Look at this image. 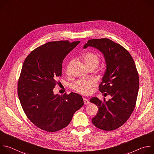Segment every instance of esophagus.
<instances>
[{
    "label": "esophagus",
    "instance_id": "obj_1",
    "mask_svg": "<svg viewBox=\"0 0 154 154\" xmlns=\"http://www.w3.org/2000/svg\"><path fill=\"white\" fill-rule=\"evenodd\" d=\"M83 101H84L85 105H88V104L90 103V101L88 100L87 99H86V98H83Z\"/></svg>",
    "mask_w": 154,
    "mask_h": 154
}]
</instances>
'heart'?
Wrapping results in <instances>:
<instances>
[{
    "instance_id": "b5f03b06",
    "label": "heart",
    "mask_w": 154,
    "mask_h": 154,
    "mask_svg": "<svg viewBox=\"0 0 154 154\" xmlns=\"http://www.w3.org/2000/svg\"><path fill=\"white\" fill-rule=\"evenodd\" d=\"M82 58L85 64L90 67L94 64H98L99 62V56L93 52H86L82 55ZM71 63L68 65L67 71L69 69V66ZM96 84V80L94 79L88 80H79L75 82L72 85V88L74 90L82 94H89L93 90V87Z\"/></svg>"
}]
</instances>
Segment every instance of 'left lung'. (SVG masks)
I'll use <instances>...</instances> for the list:
<instances>
[{
	"label": "left lung",
	"mask_w": 154,
	"mask_h": 154,
	"mask_svg": "<svg viewBox=\"0 0 154 154\" xmlns=\"http://www.w3.org/2000/svg\"><path fill=\"white\" fill-rule=\"evenodd\" d=\"M98 49L105 58L106 70L99 85V91L111 96L102 102L93 97L90 102L98 106L93 124L106 131L122 125L132 113L139 90V76L135 62L129 52L119 44L107 38L88 41L83 49Z\"/></svg>",
	"instance_id": "obj_1"
}]
</instances>
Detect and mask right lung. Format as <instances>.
<instances>
[{
	"label": "right lung",
	"mask_w": 154,
	"mask_h": 154,
	"mask_svg": "<svg viewBox=\"0 0 154 154\" xmlns=\"http://www.w3.org/2000/svg\"><path fill=\"white\" fill-rule=\"evenodd\" d=\"M79 43L49 42L33 51L23 63L17 85L21 106L33 124L49 132L66 127L84 104L77 93L60 96L53 91L61 76L63 60Z\"/></svg>",
	"instance_id": "1"
}]
</instances>
